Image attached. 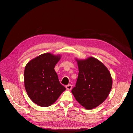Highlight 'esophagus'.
<instances>
[{
    "label": "esophagus",
    "mask_w": 133,
    "mask_h": 133,
    "mask_svg": "<svg viewBox=\"0 0 133 133\" xmlns=\"http://www.w3.org/2000/svg\"><path fill=\"white\" fill-rule=\"evenodd\" d=\"M66 89L68 90H70L72 89V85L71 84H68L66 86Z\"/></svg>",
    "instance_id": "obj_1"
}]
</instances>
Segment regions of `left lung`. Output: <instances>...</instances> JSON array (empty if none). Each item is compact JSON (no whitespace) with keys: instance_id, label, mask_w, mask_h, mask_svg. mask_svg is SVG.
<instances>
[{"instance_id":"left-lung-1","label":"left lung","mask_w":133,"mask_h":133,"mask_svg":"<svg viewBox=\"0 0 133 133\" xmlns=\"http://www.w3.org/2000/svg\"><path fill=\"white\" fill-rule=\"evenodd\" d=\"M75 59L79 72L71 92L85 109H94L102 104L109 95L112 84L110 72L102 62L92 57Z\"/></svg>"}]
</instances>
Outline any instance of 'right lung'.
<instances>
[{"label":"right lung","mask_w":133,"mask_h":133,"mask_svg":"<svg viewBox=\"0 0 133 133\" xmlns=\"http://www.w3.org/2000/svg\"><path fill=\"white\" fill-rule=\"evenodd\" d=\"M61 58V55L45 53L31 59L25 66V90L29 98L39 106L52 105L66 90L54 69Z\"/></svg>","instance_id":"obj_1"}]
</instances>
